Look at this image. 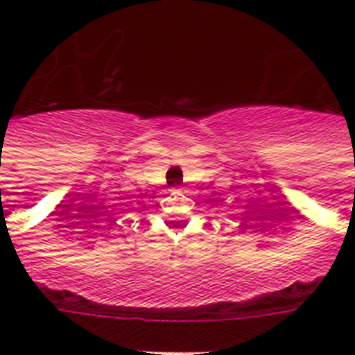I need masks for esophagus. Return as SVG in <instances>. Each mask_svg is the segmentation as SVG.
Masks as SVG:
<instances>
[{"label": "esophagus", "mask_w": 355, "mask_h": 355, "mask_svg": "<svg viewBox=\"0 0 355 355\" xmlns=\"http://www.w3.org/2000/svg\"><path fill=\"white\" fill-rule=\"evenodd\" d=\"M171 193H173V195H178V193H180V189L173 188V189H171Z\"/></svg>", "instance_id": "obj_1"}]
</instances>
